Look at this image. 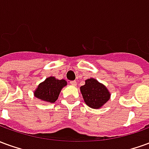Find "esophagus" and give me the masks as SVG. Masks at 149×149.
<instances>
[{
  "label": "esophagus",
  "mask_w": 149,
  "mask_h": 149,
  "mask_svg": "<svg viewBox=\"0 0 149 149\" xmlns=\"http://www.w3.org/2000/svg\"><path fill=\"white\" fill-rule=\"evenodd\" d=\"M70 84H71L72 86H76V85H77V81H70Z\"/></svg>",
  "instance_id": "1"
}]
</instances>
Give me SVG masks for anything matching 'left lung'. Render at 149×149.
I'll return each mask as SVG.
<instances>
[{"label": "left lung", "mask_w": 149, "mask_h": 149, "mask_svg": "<svg viewBox=\"0 0 149 149\" xmlns=\"http://www.w3.org/2000/svg\"><path fill=\"white\" fill-rule=\"evenodd\" d=\"M81 92L84 102L93 109H99L110 98L106 87L93 78L85 81V84L81 87Z\"/></svg>", "instance_id": "8db88e82"}]
</instances>
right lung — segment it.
<instances>
[{
    "mask_svg": "<svg viewBox=\"0 0 149 149\" xmlns=\"http://www.w3.org/2000/svg\"><path fill=\"white\" fill-rule=\"evenodd\" d=\"M67 85L65 80H57L50 77L40 83L35 91V97L46 103H54L57 100L61 88Z\"/></svg>",
    "mask_w": 149,
    "mask_h": 149,
    "instance_id": "right-lung-1",
    "label": "right lung"
}]
</instances>
